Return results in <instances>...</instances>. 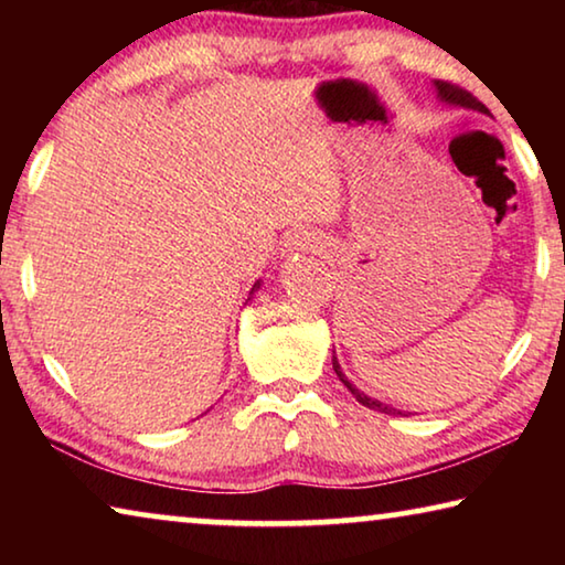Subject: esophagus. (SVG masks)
<instances>
[{"instance_id": "esophagus-1", "label": "esophagus", "mask_w": 565, "mask_h": 565, "mask_svg": "<svg viewBox=\"0 0 565 565\" xmlns=\"http://www.w3.org/2000/svg\"><path fill=\"white\" fill-rule=\"evenodd\" d=\"M321 236L313 234V232H294L289 236V242H286V248L289 252H321Z\"/></svg>"}]
</instances>
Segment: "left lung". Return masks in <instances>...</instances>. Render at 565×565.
I'll list each match as a JSON object with an SVG mask.
<instances>
[{"label": "left lung", "instance_id": "left-lung-1", "mask_svg": "<svg viewBox=\"0 0 565 565\" xmlns=\"http://www.w3.org/2000/svg\"><path fill=\"white\" fill-rule=\"evenodd\" d=\"M434 84H436V89H438V97H441L444 102H451V104H458V107H468V109H478V111L489 114V109H486V104L478 102L471 92L463 89V87H458V84H454V82H444V79H436ZM331 361H333V371H337V376L341 379V384L351 391L353 398H356L359 404H363L366 408L381 411V414H391V416L404 414V411H401V408L386 406V404H381V401H376V398H369L366 394H361V391H359L356 386H353L347 376L341 374V366H339V361H337V353H333V359H331Z\"/></svg>", "mask_w": 565, "mask_h": 565}]
</instances>
